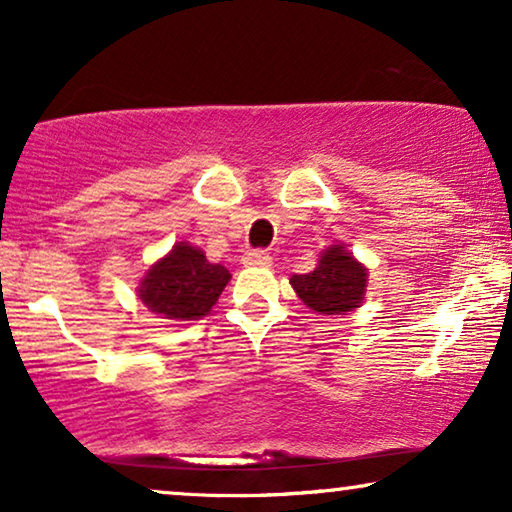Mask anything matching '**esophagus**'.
Here are the masks:
<instances>
[{"label": "esophagus", "mask_w": 512, "mask_h": 512, "mask_svg": "<svg viewBox=\"0 0 512 512\" xmlns=\"http://www.w3.org/2000/svg\"><path fill=\"white\" fill-rule=\"evenodd\" d=\"M242 263L247 265V268H254V265H270L272 263V256L268 254V251H263V249H251V251H247V254L242 256Z\"/></svg>", "instance_id": "34e87169"}]
</instances>
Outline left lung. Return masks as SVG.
Returning <instances> with one entry per match:
<instances>
[{
  "mask_svg": "<svg viewBox=\"0 0 512 512\" xmlns=\"http://www.w3.org/2000/svg\"><path fill=\"white\" fill-rule=\"evenodd\" d=\"M291 286L310 310L319 314H347L363 303L368 270L349 254L345 244H331L319 256L317 268L307 275H293Z\"/></svg>",
  "mask_w": 512,
  "mask_h": 512,
  "instance_id": "8db88e82",
  "label": "left lung"
}]
</instances>
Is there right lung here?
<instances>
[{"instance_id":"1","label":"right lung","mask_w":512,"mask_h":512,"mask_svg":"<svg viewBox=\"0 0 512 512\" xmlns=\"http://www.w3.org/2000/svg\"><path fill=\"white\" fill-rule=\"evenodd\" d=\"M228 282L230 272L221 263H209L202 249L177 242L146 270L137 293L163 319L193 321L209 314Z\"/></svg>"}]
</instances>
